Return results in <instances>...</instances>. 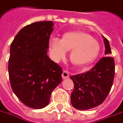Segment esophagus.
Segmentation results:
<instances>
[{"mask_svg": "<svg viewBox=\"0 0 123 123\" xmlns=\"http://www.w3.org/2000/svg\"><path fill=\"white\" fill-rule=\"evenodd\" d=\"M62 76L63 79H67L69 78V73L66 71H63Z\"/></svg>", "mask_w": 123, "mask_h": 123, "instance_id": "34e87169", "label": "esophagus"}]
</instances>
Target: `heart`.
I'll list each match as a JSON object with an SVG mask.
<instances>
[{
    "instance_id": "obj_1",
    "label": "heart",
    "mask_w": 123,
    "mask_h": 123,
    "mask_svg": "<svg viewBox=\"0 0 123 123\" xmlns=\"http://www.w3.org/2000/svg\"><path fill=\"white\" fill-rule=\"evenodd\" d=\"M53 58L60 61L66 55V51L71 50L70 59L77 66H85L91 63L99 52V44L93 37L82 31L65 33L60 40L53 38L49 42Z\"/></svg>"
}]
</instances>
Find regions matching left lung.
I'll use <instances>...</instances> for the list:
<instances>
[{
	"label": "left lung",
	"instance_id": "left-lung-1",
	"mask_svg": "<svg viewBox=\"0 0 123 123\" xmlns=\"http://www.w3.org/2000/svg\"><path fill=\"white\" fill-rule=\"evenodd\" d=\"M105 55L92 69L85 73L71 76L74 89L71 94L72 106L80 110L99 106L108 97L113 84L115 64L110 54L112 53L109 42L104 37Z\"/></svg>",
	"mask_w": 123,
	"mask_h": 123
}]
</instances>
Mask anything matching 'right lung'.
Wrapping results in <instances>:
<instances>
[{
	"instance_id": "add662e5",
	"label": "right lung",
	"mask_w": 123,
	"mask_h": 123,
	"mask_svg": "<svg viewBox=\"0 0 123 123\" xmlns=\"http://www.w3.org/2000/svg\"><path fill=\"white\" fill-rule=\"evenodd\" d=\"M51 21H38L17 33L10 47L8 70L14 93L24 105L41 109L62 80V68L47 55Z\"/></svg>"
}]
</instances>
